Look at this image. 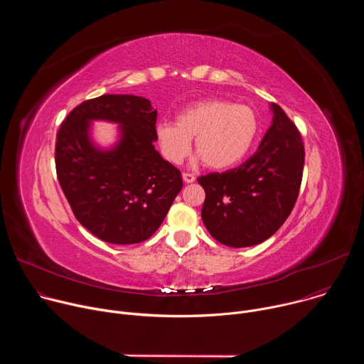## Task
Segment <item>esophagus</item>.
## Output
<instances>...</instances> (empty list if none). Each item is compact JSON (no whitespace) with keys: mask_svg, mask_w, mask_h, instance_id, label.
I'll use <instances>...</instances> for the list:
<instances>
[{"mask_svg":"<svg viewBox=\"0 0 364 364\" xmlns=\"http://www.w3.org/2000/svg\"><path fill=\"white\" fill-rule=\"evenodd\" d=\"M183 180L186 183H193L196 180V176L193 173H183Z\"/></svg>","mask_w":364,"mask_h":364,"instance_id":"obj_1","label":"esophagus"}]
</instances>
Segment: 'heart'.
<instances>
[{"label": "heart", "mask_w": 364, "mask_h": 364, "mask_svg": "<svg viewBox=\"0 0 364 364\" xmlns=\"http://www.w3.org/2000/svg\"><path fill=\"white\" fill-rule=\"evenodd\" d=\"M257 131L259 119L250 107L205 99L181 111L177 122H160L157 138L166 157L171 163H181L196 136L194 146L204 164L222 170L245 157Z\"/></svg>", "instance_id": "heart-1"}]
</instances>
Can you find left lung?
<instances>
[{
  "label": "left lung",
  "instance_id": "8db88e82",
  "mask_svg": "<svg viewBox=\"0 0 364 364\" xmlns=\"http://www.w3.org/2000/svg\"><path fill=\"white\" fill-rule=\"evenodd\" d=\"M274 122L256 152L236 168L200 176L205 191L201 219L209 233L230 247L271 237L288 219L302 181L301 132L272 103Z\"/></svg>",
  "mask_w": 364,
  "mask_h": 364
}]
</instances>
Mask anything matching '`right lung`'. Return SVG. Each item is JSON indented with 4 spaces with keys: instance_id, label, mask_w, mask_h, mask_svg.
<instances>
[{
    "instance_id": "add662e5",
    "label": "right lung",
    "mask_w": 364,
    "mask_h": 364,
    "mask_svg": "<svg viewBox=\"0 0 364 364\" xmlns=\"http://www.w3.org/2000/svg\"><path fill=\"white\" fill-rule=\"evenodd\" d=\"M92 119L118 122L122 142L99 151L88 141ZM157 109L134 95H102L77 105L60 124L55 163L59 184L79 223L103 242L149 239L183 188L178 168L154 148Z\"/></svg>"
}]
</instances>
